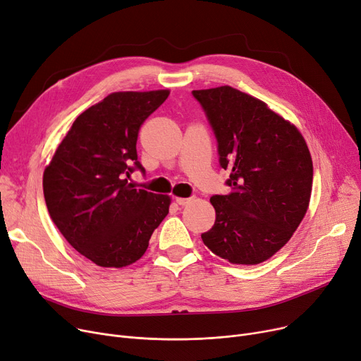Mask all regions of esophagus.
Masks as SVG:
<instances>
[{"mask_svg": "<svg viewBox=\"0 0 361 361\" xmlns=\"http://www.w3.org/2000/svg\"><path fill=\"white\" fill-rule=\"evenodd\" d=\"M191 201H192V198H180V197H176V202H178L179 205H182V207H183V205L190 204Z\"/></svg>", "mask_w": 361, "mask_h": 361, "instance_id": "1", "label": "esophagus"}]
</instances>
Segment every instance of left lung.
<instances>
[{
  "label": "left lung",
  "mask_w": 361,
  "mask_h": 361,
  "mask_svg": "<svg viewBox=\"0 0 361 361\" xmlns=\"http://www.w3.org/2000/svg\"><path fill=\"white\" fill-rule=\"evenodd\" d=\"M192 94L216 133L220 166L231 170V192L210 198L216 221L202 243L232 264H260L289 241L307 213L310 149L297 126L259 98L228 85Z\"/></svg>",
  "instance_id": "obj_1"
}]
</instances>
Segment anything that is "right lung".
Masks as SVG:
<instances>
[{"instance_id":"1","label":"right lung","mask_w":361,"mask_h":361,"mask_svg":"<svg viewBox=\"0 0 361 361\" xmlns=\"http://www.w3.org/2000/svg\"><path fill=\"white\" fill-rule=\"evenodd\" d=\"M169 90L107 95L76 117L44 170L48 213L78 252L101 267L138 262L152 232L169 213L171 198L135 190L128 182L142 169L136 141L145 118Z\"/></svg>"}]
</instances>
